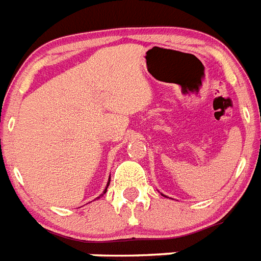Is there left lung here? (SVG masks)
Wrapping results in <instances>:
<instances>
[{
    "instance_id": "left-lung-1",
    "label": "left lung",
    "mask_w": 261,
    "mask_h": 261,
    "mask_svg": "<svg viewBox=\"0 0 261 261\" xmlns=\"http://www.w3.org/2000/svg\"><path fill=\"white\" fill-rule=\"evenodd\" d=\"M162 195H163V194H162ZM163 196H164V195H163Z\"/></svg>"
}]
</instances>
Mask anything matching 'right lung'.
<instances>
[{
	"instance_id": "1",
	"label": "right lung",
	"mask_w": 261,
	"mask_h": 261,
	"mask_svg": "<svg viewBox=\"0 0 261 261\" xmlns=\"http://www.w3.org/2000/svg\"><path fill=\"white\" fill-rule=\"evenodd\" d=\"M109 185H110V179H109V181H107V186H106V188H105V191H103V194L100 195V196H103V195H105V194H106V191H107V187H109ZM100 196H98V198H97V199H99V198H100Z\"/></svg>"
}]
</instances>
